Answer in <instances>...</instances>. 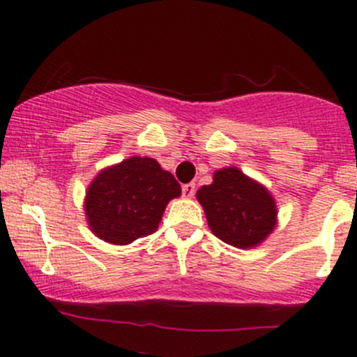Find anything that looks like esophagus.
I'll list each match as a JSON object with an SVG mask.
<instances>
[{"label": "esophagus", "instance_id": "34e87169", "mask_svg": "<svg viewBox=\"0 0 357 357\" xmlns=\"http://www.w3.org/2000/svg\"><path fill=\"white\" fill-rule=\"evenodd\" d=\"M181 192L185 199H192V197L195 195V185H193V183H186V185H183Z\"/></svg>", "mask_w": 357, "mask_h": 357}]
</instances>
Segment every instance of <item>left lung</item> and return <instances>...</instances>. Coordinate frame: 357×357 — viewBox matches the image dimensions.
<instances>
[{
    "mask_svg": "<svg viewBox=\"0 0 357 357\" xmlns=\"http://www.w3.org/2000/svg\"><path fill=\"white\" fill-rule=\"evenodd\" d=\"M208 228L238 248L259 245L276 226V205L268 190L236 167L221 169L212 185L197 192Z\"/></svg>",
    "mask_w": 357,
    "mask_h": 357,
    "instance_id": "left-lung-1",
    "label": "left lung"
}]
</instances>
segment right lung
Listing matches in <instances>:
<instances>
[{
  "label": "right lung",
  "instance_id": "obj_1",
  "mask_svg": "<svg viewBox=\"0 0 357 357\" xmlns=\"http://www.w3.org/2000/svg\"><path fill=\"white\" fill-rule=\"evenodd\" d=\"M181 186L157 160L131 157L100 172L86 193V218L96 236L128 245L157 231L169 200Z\"/></svg>",
  "mask_w": 357,
  "mask_h": 357
}]
</instances>
